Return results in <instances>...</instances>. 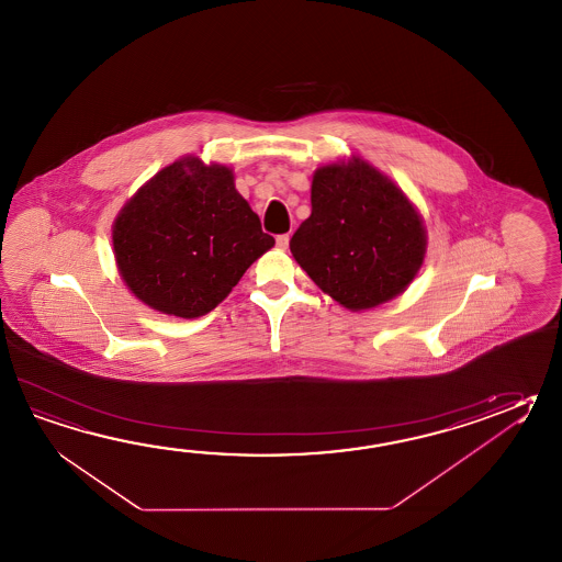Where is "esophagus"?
Returning a JSON list of instances; mask_svg holds the SVG:
<instances>
[{
    "mask_svg": "<svg viewBox=\"0 0 562 562\" xmlns=\"http://www.w3.org/2000/svg\"><path fill=\"white\" fill-rule=\"evenodd\" d=\"M288 244H290V236H288V234H280V236L276 238V246H278V250H286Z\"/></svg>",
    "mask_w": 562,
    "mask_h": 562,
    "instance_id": "34e87169",
    "label": "esophagus"
}]
</instances>
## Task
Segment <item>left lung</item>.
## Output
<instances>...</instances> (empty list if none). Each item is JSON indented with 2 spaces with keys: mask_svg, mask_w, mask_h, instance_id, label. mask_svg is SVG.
Returning <instances> with one entry per match:
<instances>
[{
  "mask_svg": "<svg viewBox=\"0 0 562 562\" xmlns=\"http://www.w3.org/2000/svg\"><path fill=\"white\" fill-rule=\"evenodd\" d=\"M310 202L312 214L292 236L290 252L324 294L360 312L411 286L428 238L398 183L352 156L316 168Z\"/></svg>",
  "mask_w": 562,
  "mask_h": 562,
  "instance_id": "8db88e82",
  "label": "left lung"
}]
</instances>
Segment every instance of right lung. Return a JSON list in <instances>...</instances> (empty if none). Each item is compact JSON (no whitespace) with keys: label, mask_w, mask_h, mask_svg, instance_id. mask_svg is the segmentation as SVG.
Segmentation results:
<instances>
[{"label":"right lung","mask_w":562,"mask_h":562,"mask_svg":"<svg viewBox=\"0 0 562 562\" xmlns=\"http://www.w3.org/2000/svg\"><path fill=\"white\" fill-rule=\"evenodd\" d=\"M112 241L127 290L186 321L216 308L274 246L236 190L234 170L198 156L151 176L115 216Z\"/></svg>","instance_id":"1"}]
</instances>
